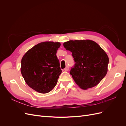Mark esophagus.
<instances>
[{
	"label": "esophagus",
	"instance_id": "1",
	"mask_svg": "<svg viewBox=\"0 0 126 126\" xmlns=\"http://www.w3.org/2000/svg\"><path fill=\"white\" fill-rule=\"evenodd\" d=\"M64 71H68V70H69V67H68V66H67L66 67V68L64 69Z\"/></svg>",
	"mask_w": 126,
	"mask_h": 126
}]
</instances>
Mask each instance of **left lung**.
<instances>
[{
    "label": "left lung",
    "instance_id": "left-lung-1",
    "mask_svg": "<svg viewBox=\"0 0 126 126\" xmlns=\"http://www.w3.org/2000/svg\"><path fill=\"white\" fill-rule=\"evenodd\" d=\"M63 45L74 58L70 74L76 84L84 90L97 86L108 71L109 58L104 49L91 40H69Z\"/></svg>",
    "mask_w": 126,
    "mask_h": 126
}]
</instances>
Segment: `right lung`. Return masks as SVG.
<instances>
[{"mask_svg": "<svg viewBox=\"0 0 126 126\" xmlns=\"http://www.w3.org/2000/svg\"><path fill=\"white\" fill-rule=\"evenodd\" d=\"M60 45L59 42H42L22 57L21 75L27 84L38 93L50 92L58 82L62 70L56 53Z\"/></svg>", "mask_w": 126, "mask_h": 126, "instance_id": "1", "label": "right lung"}]
</instances>
